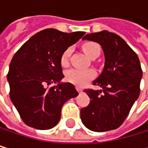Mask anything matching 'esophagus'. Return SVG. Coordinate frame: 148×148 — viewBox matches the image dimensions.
Masks as SVG:
<instances>
[{"label": "esophagus", "instance_id": "1", "mask_svg": "<svg viewBox=\"0 0 148 148\" xmlns=\"http://www.w3.org/2000/svg\"><path fill=\"white\" fill-rule=\"evenodd\" d=\"M76 90H78V92H80V93H81V92H82V89L81 87H78V86H77V87H76Z\"/></svg>", "mask_w": 148, "mask_h": 148}]
</instances>
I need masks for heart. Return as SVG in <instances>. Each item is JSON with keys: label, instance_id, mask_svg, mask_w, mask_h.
Wrapping results in <instances>:
<instances>
[{"label": "heart", "instance_id": "1", "mask_svg": "<svg viewBox=\"0 0 148 148\" xmlns=\"http://www.w3.org/2000/svg\"><path fill=\"white\" fill-rule=\"evenodd\" d=\"M82 49L84 52L86 53L89 57L94 56L96 53H100V47L99 44L93 42H86L82 44ZM72 53V48H67L63 52L60 58L61 65L63 66H66L69 64V58ZM96 75V72L93 69H77L73 68L68 70L66 73V79L78 86H83L87 84L90 81H91Z\"/></svg>", "mask_w": 148, "mask_h": 148}]
</instances>
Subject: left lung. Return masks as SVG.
<instances>
[{
	"mask_svg": "<svg viewBox=\"0 0 148 148\" xmlns=\"http://www.w3.org/2000/svg\"><path fill=\"white\" fill-rule=\"evenodd\" d=\"M82 40L100 44L105 55L101 75L93 81L102 90H85L88 106L81 109L85 127L103 132L120 127L138 99L142 69L138 55L123 38L108 31L86 34Z\"/></svg>",
	"mask_w": 148,
	"mask_h": 148,
	"instance_id": "8db88e82",
	"label": "left lung"
}]
</instances>
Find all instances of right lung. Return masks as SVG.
I'll return each instance as SVG.
<instances>
[{"instance_id": "1", "label": "right lung", "mask_w": 148, "mask_h": 148, "mask_svg": "<svg viewBox=\"0 0 148 148\" xmlns=\"http://www.w3.org/2000/svg\"><path fill=\"white\" fill-rule=\"evenodd\" d=\"M84 34L49 28L32 36L15 53L7 75L10 97L26 125L53 128L60 120L63 105L78 95L72 83L60 82L64 78L60 58ZM51 83L58 84L49 87Z\"/></svg>"}]
</instances>
